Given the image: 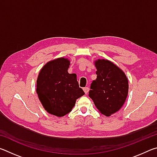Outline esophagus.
I'll use <instances>...</instances> for the list:
<instances>
[{"label":"esophagus","mask_w":157,"mask_h":157,"mask_svg":"<svg viewBox=\"0 0 157 157\" xmlns=\"http://www.w3.org/2000/svg\"><path fill=\"white\" fill-rule=\"evenodd\" d=\"M83 90H84V91L85 94H88V93H89V87H85V88L83 89Z\"/></svg>","instance_id":"34e87169"}]
</instances>
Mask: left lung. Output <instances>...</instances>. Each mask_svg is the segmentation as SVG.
<instances>
[{
    "label": "left lung",
    "instance_id": "left-lung-1",
    "mask_svg": "<svg viewBox=\"0 0 157 157\" xmlns=\"http://www.w3.org/2000/svg\"><path fill=\"white\" fill-rule=\"evenodd\" d=\"M97 78L92 82L89 96L100 112L110 116L123 107L128 95L129 84L125 73L111 61L94 62Z\"/></svg>",
    "mask_w": 157,
    "mask_h": 157
}]
</instances>
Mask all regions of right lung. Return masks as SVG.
Returning <instances> with one entry per match:
<instances>
[{"mask_svg": "<svg viewBox=\"0 0 157 157\" xmlns=\"http://www.w3.org/2000/svg\"><path fill=\"white\" fill-rule=\"evenodd\" d=\"M70 60L59 57L50 61L41 69L36 80V94L48 113L57 117L66 115L84 95L79 88L77 75L70 74Z\"/></svg>", "mask_w": 157, "mask_h": 157, "instance_id": "1", "label": "right lung"}]
</instances>
